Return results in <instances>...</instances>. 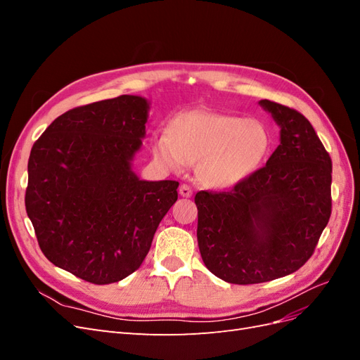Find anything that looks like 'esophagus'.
Wrapping results in <instances>:
<instances>
[{"label": "esophagus", "instance_id": "obj_1", "mask_svg": "<svg viewBox=\"0 0 360 360\" xmlns=\"http://www.w3.org/2000/svg\"><path fill=\"white\" fill-rule=\"evenodd\" d=\"M179 192H180L181 197H184V198H189V197H192V188H191V186H188V184H181Z\"/></svg>", "mask_w": 360, "mask_h": 360}]
</instances>
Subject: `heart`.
Returning a JSON list of instances; mask_svg holds the SVG:
<instances>
[{"label": "heart", "instance_id": "obj_1", "mask_svg": "<svg viewBox=\"0 0 360 360\" xmlns=\"http://www.w3.org/2000/svg\"><path fill=\"white\" fill-rule=\"evenodd\" d=\"M151 148L172 169L198 163L201 180L212 188H231L252 176L274 148L270 129L254 118L210 110L174 117L168 134L156 135Z\"/></svg>", "mask_w": 360, "mask_h": 360}]
</instances>
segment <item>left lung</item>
<instances>
[{"instance_id": "8db88e82", "label": "left lung", "mask_w": 360, "mask_h": 360, "mask_svg": "<svg viewBox=\"0 0 360 360\" xmlns=\"http://www.w3.org/2000/svg\"><path fill=\"white\" fill-rule=\"evenodd\" d=\"M258 103L281 127V143L266 167L228 192L195 195L204 264L238 285L299 270L332 213V160L312 124L288 106Z\"/></svg>"}]
</instances>
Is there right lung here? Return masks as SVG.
<instances>
[{
	"label": "right lung",
	"mask_w": 360,
	"mask_h": 360,
	"mask_svg": "<svg viewBox=\"0 0 360 360\" xmlns=\"http://www.w3.org/2000/svg\"><path fill=\"white\" fill-rule=\"evenodd\" d=\"M148 110L130 94L73 108L31 148L25 209L41 252L91 284L134 274L179 197V181L141 180L132 169Z\"/></svg>",
	"instance_id": "right-lung-1"
}]
</instances>
